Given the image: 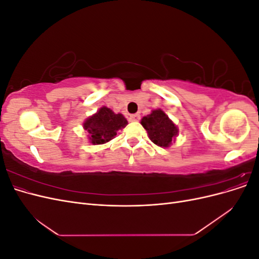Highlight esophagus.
Returning <instances> with one entry per match:
<instances>
[{"label": "esophagus", "instance_id": "esophagus-1", "mask_svg": "<svg viewBox=\"0 0 259 259\" xmlns=\"http://www.w3.org/2000/svg\"><path fill=\"white\" fill-rule=\"evenodd\" d=\"M128 120H130V122H138L140 120V114H138V113L132 114V115H130Z\"/></svg>", "mask_w": 259, "mask_h": 259}]
</instances>
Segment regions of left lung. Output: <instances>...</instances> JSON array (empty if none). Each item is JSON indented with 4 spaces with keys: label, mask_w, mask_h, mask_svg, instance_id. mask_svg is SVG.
<instances>
[{
    "label": "left lung",
    "mask_w": 259,
    "mask_h": 259,
    "mask_svg": "<svg viewBox=\"0 0 259 259\" xmlns=\"http://www.w3.org/2000/svg\"><path fill=\"white\" fill-rule=\"evenodd\" d=\"M140 124L147 131L151 142L162 148H168L178 135L175 123L162 109H154L150 114L143 117Z\"/></svg>",
    "instance_id": "1"
}]
</instances>
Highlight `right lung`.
Masks as SVG:
<instances>
[{
	"label": "right lung",
	"instance_id": "add662e5",
	"mask_svg": "<svg viewBox=\"0 0 259 259\" xmlns=\"http://www.w3.org/2000/svg\"><path fill=\"white\" fill-rule=\"evenodd\" d=\"M127 123L122 113H114L110 108L104 106L84 121L83 128L89 134L91 144L104 145L113 139L116 132L124 128Z\"/></svg>",
	"mask_w": 259,
	"mask_h": 259
}]
</instances>
